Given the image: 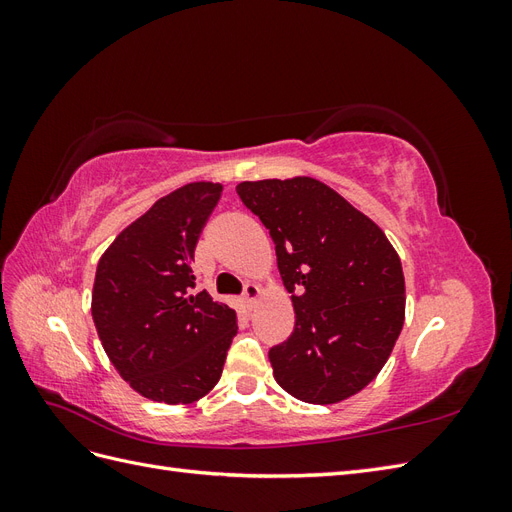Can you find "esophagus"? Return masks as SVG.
I'll use <instances>...</instances> for the list:
<instances>
[{"label":"esophagus","instance_id":"obj_1","mask_svg":"<svg viewBox=\"0 0 512 512\" xmlns=\"http://www.w3.org/2000/svg\"><path fill=\"white\" fill-rule=\"evenodd\" d=\"M258 299H260V288L256 284H245V288H243V303L247 305V309H254Z\"/></svg>","mask_w":512,"mask_h":512}]
</instances>
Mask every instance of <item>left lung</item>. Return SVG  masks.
Masks as SVG:
<instances>
[{
	"mask_svg": "<svg viewBox=\"0 0 512 512\" xmlns=\"http://www.w3.org/2000/svg\"><path fill=\"white\" fill-rule=\"evenodd\" d=\"M243 205L275 243L294 331L273 376L307 404H337L378 376L404 327L401 260L378 224L309 177L243 181Z\"/></svg>",
	"mask_w": 512,
	"mask_h": 512,
	"instance_id": "8db88e82",
	"label": "left lung"
}]
</instances>
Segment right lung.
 <instances>
[{
    "label": "right lung",
    "instance_id": "right-lung-1",
    "mask_svg": "<svg viewBox=\"0 0 512 512\" xmlns=\"http://www.w3.org/2000/svg\"><path fill=\"white\" fill-rule=\"evenodd\" d=\"M222 196L198 181L160 198L104 252L91 316L100 342L136 393L192 404L218 384L237 312L196 292V241Z\"/></svg>",
    "mask_w": 512,
    "mask_h": 512
}]
</instances>
